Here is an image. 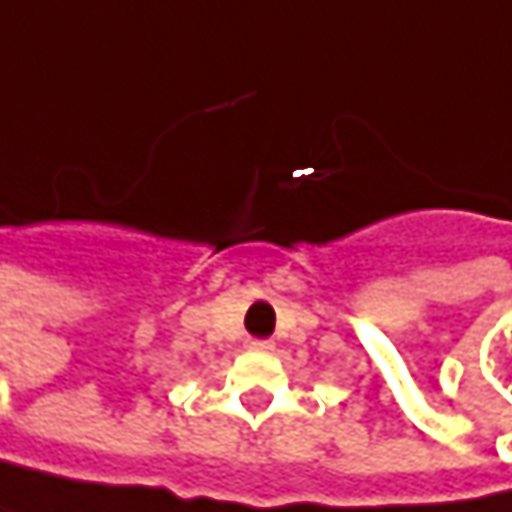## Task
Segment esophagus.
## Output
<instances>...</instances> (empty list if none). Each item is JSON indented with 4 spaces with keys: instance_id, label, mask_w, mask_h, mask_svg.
I'll return each mask as SVG.
<instances>
[{
    "instance_id": "esophagus-1",
    "label": "esophagus",
    "mask_w": 512,
    "mask_h": 512,
    "mask_svg": "<svg viewBox=\"0 0 512 512\" xmlns=\"http://www.w3.org/2000/svg\"><path fill=\"white\" fill-rule=\"evenodd\" d=\"M249 350L272 353V350H275V342H272V339H249Z\"/></svg>"
}]
</instances>
